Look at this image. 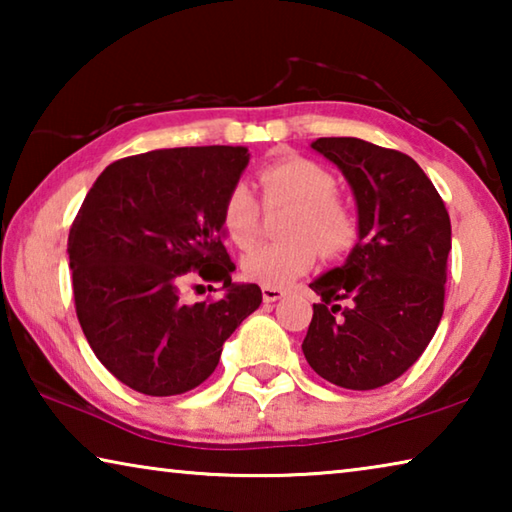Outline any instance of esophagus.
Masks as SVG:
<instances>
[{"mask_svg":"<svg viewBox=\"0 0 512 512\" xmlns=\"http://www.w3.org/2000/svg\"><path fill=\"white\" fill-rule=\"evenodd\" d=\"M284 296V289H277V287H262V298L264 302H275Z\"/></svg>","mask_w":512,"mask_h":512,"instance_id":"34e87169","label":"esophagus"}]
</instances>
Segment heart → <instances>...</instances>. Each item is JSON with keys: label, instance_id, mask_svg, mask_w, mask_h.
I'll return each mask as SVG.
<instances>
[{"label": "heart", "instance_id": "1", "mask_svg": "<svg viewBox=\"0 0 512 512\" xmlns=\"http://www.w3.org/2000/svg\"><path fill=\"white\" fill-rule=\"evenodd\" d=\"M264 201H289L293 210L275 244H259L241 259V275L262 287H284L307 273L318 257H339L357 241L359 223L352 207L336 194L339 180L325 164L302 155H287L259 171ZM221 225L232 244L246 248L259 230V205L246 183L225 194Z\"/></svg>", "mask_w": 512, "mask_h": 512}]
</instances>
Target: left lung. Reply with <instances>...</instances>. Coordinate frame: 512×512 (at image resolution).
Masks as SVG:
<instances>
[{
	"mask_svg": "<svg viewBox=\"0 0 512 512\" xmlns=\"http://www.w3.org/2000/svg\"><path fill=\"white\" fill-rule=\"evenodd\" d=\"M311 149L348 178L359 241L348 262L309 284L320 302L302 352L323 379L372 391L402 377L436 334L452 223L427 173L406 153L359 137H320Z\"/></svg>",
	"mask_w": 512,
	"mask_h": 512,
	"instance_id": "1",
	"label": "left lung"
}]
</instances>
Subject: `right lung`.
<instances>
[{
    "mask_svg": "<svg viewBox=\"0 0 512 512\" xmlns=\"http://www.w3.org/2000/svg\"><path fill=\"white\" fill-rule=\"evenodd\" d=\"M248 164L244 146H183L121 158L103 169L69 228L76 316L92 352L121 384L167 397L219 366L223 343L262 302L232 284L221 241L225 194ZM189 274L223 281L226 296L179 300Z\"/></svg>",
    "mask_w": 512,
    "mask_h": 512,
    "instance_id": "1",
    "label": "right lung"
}]
</instances>
